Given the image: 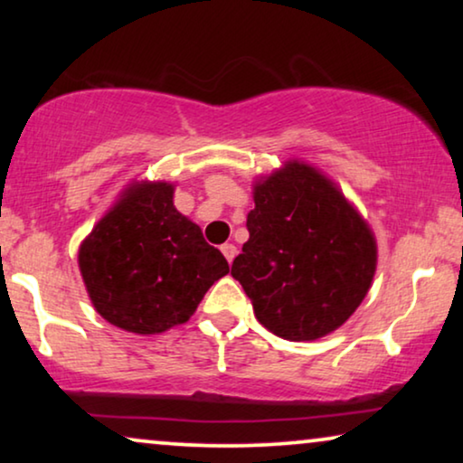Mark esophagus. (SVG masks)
<instances>
[{
	"label": "esophagus",
	"mask_w": 463,
	"mask_h": 463,
	"mask_svg": "<svg viewBox=\"0 0 463 463\" xmlns=\"http://www.w3.org/2000/svg\"><path fill=\"white\" fill-rule=\"evenodd\" d=\"M221 252H223L227 261L232 263V261H233V257L238 255V249H236V246H233V244H223V246H221Z\"/></svg>",
	"instance_id": "obj_1"
}]
</instances>
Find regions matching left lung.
Instances as JSON below:
<instances>
[{"instance_id": "1", "label": "left lung", "mask_w": 463, "mask_h": 463, "mask_svg": "<svg viewBox=\"0 0 463 463\" xmlns=\"http://www.w3.org/2000/svg\"><path fill=\"white\" fill-rule=\"evenodd\" d=\"M249 240L233 259L257 320L278 337L314 341L339 328L369 293L371 227L331 179L290 160L255 183Z\"/></svg>"}]
</instances>
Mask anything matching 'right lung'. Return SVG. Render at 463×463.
Wrapping results in <instances>:
<instances>
[{
    "label": "right lung",
    "instance_id": "right-lung-1",
    "mask_svg": "<svg viewBox=\"0 0 463 463\" xmlns=\"http://www.w3.org/2000/svg\"><path fill=\"white\" fill-rule=\"evenodd\" d=\"M170 183H132L80 246L97 312L128 333L156 335L192 318L230 271L225 257L173 204Z\"/></svg>",
    "mask_w": 463,
    "mask_h": 463
}]
</instances>
